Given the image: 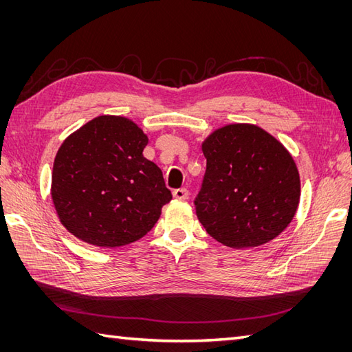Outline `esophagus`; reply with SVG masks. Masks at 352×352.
Masks as SVG:
<instances>
[{
	"label": "esophagus",
	"instance_id": "34e87169",
	"mask_svg": "<svg viewBox=\"0 0 352 352\" xmlns=\"http://www.w3.org/2000/svg\"><path fill=\"white\" fill-rule=\"evenodd\" d=\"M173 197L176 199H188L189 197V190L186 188H179V189H175L173 190Z\"/></svg>",
	"mask_w": 352,
	"mask_h": 352
}]
</instances>
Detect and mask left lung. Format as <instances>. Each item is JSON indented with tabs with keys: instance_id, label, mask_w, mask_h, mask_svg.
I'll return each mask as SVG.
<instances>
[{
	"instance_id": "8db88e82",
	"label": "left lung",
	"mask_w": 352,
	"mask_h": 352,
	"mask_svg": "<svg viewBox=\"0 0 352 352\" xmlns=\"http://www.w3.org/2000/svg\"><path fill=\"white\" fill-rule=\"evenodd\" d=\"M206 175L194 199L207 233L230 248L274 239L294 219L301 195L294 158L254 124H229L202 144Z\"/></svg>"
}]
</instances>
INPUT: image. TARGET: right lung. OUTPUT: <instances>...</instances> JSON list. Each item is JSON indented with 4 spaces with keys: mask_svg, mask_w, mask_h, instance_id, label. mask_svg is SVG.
I'll list each match as a JSON object with an SVG mask.
<instances>
[{
    "mask_svg": "<svg viewBox=\"0 0 352 352\" xmlns=\"http://www.w3.org/2000/svg\"><path fill=\"white\" fill-rule=\"evenodd\" d=\"M148 138L132 120L100 116L63 142L51 195L74 236L116 248L145 236L172 199L163 173L142 155Z\"/></svg>",
    "mask_w": 352,
    "mask_h": 352,
    "instance_id": "1",
    "label": "right lung"
}]
</instances>
